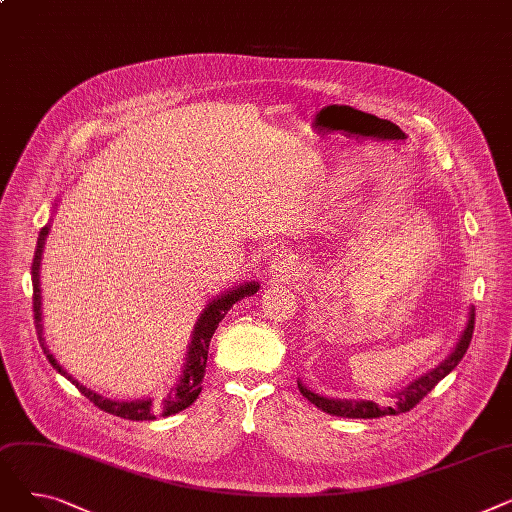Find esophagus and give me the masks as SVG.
Listing matches in <instances>:
<instances>
[{
	"instance_id": "1",
	"label": "esophagus",
	"mask_w": 512,
	"mask_h": 512,
	"mask_svg": "<svg viewBox=\"0 0 512 512\" xmlns=\"http://www.w3.org/2000/svg\"><path fill=\"white\" fill-rule=\"evenodd\" d=\"M272 270H274V274H292L294 272V267H292V261L290 259H286V257H280L278 261H274V265H272Z\"/></svg>"
}]
</instances>
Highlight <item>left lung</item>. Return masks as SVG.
Returning a JSON list of instances; mask_svg holds the SVG:
<instances>
[{"instance_id":"1","label":"left lung","mask_w":512,"mask_h":512,"mask_svg":"<svg viewBox=\"0 0 512 512\" xmlns=\"http://www.w3.org/2000/svg\"><path fill=\"white\" fill-rule=\"evenodd\" d=\"M473 326H475V311H469V319H467V328L463 330L459 342L452 348V353L440 363L436 365L432 371L423 373L421 378L413 380L409 386L400 388L392 398H394V407H380L375 405L373 400H340V398H326L321 394H315L313 390H309L305 384L299 382V390L301 394L313 402L317 409H321L324 413L336 415V417H348V419H375V417H384V415H398V413H407L413 407H417V402L427 396L436 388V384L440 380H444L446 375L461 363V359L465 357L471 336H473Z\"/></svg>"}]
</instances>
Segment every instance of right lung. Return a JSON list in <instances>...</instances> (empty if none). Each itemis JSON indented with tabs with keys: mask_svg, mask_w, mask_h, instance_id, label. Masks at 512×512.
Listing matches in <instances>:
<instances>
[{
	"mask_svg": "<svg viewBox=\"0 0 512 512\" xmlns=\"http://www.w3.org/2000/svg\"><path fill=\"white\" fill-rule=\"evenodd\" d=\"M58 207V203L53 205V209ZM49 234V224L41 228L39 238H37V249H35V257H33V265H31V276H33V311H35V328H37V336H39V344L43 348L45 357L49 359V363L53 365L58 373H62L66 380H70L80 394H85L95 407H99L101 411L122 417V419H130V421H151L155 419L157 409L161 411L164 417L176 415L180 411H184L186 407H191L193 402L197 400L199 392H201V382L205 378V365H207V353H209V342L213 332L218 330L220 321L224 319V315L230 311V307L238 301H242L245 297H251L259 290L257 282H247L242 286H236L232 290H226L218 297L211 299L207 303V307L203 309V313L199 315L195 330H193V338L191 344H188V353H186V363L182 369V375L178 378L176 386L168 392V396L161 400V407H157L151 398L147 400H112L107 396L97 394L95 390L87 388L80 384L78 380H74L72 375L56 361L49 353V348L45 344L43 338V324H41V282H39V270H41V255H43V247H45V238Z\"/></svg>",
	"mask_w": 512,
	"mask_h": 512,
	"instance_id": "right-lung-1",
	"label": "right lung"
}]
</instances>
